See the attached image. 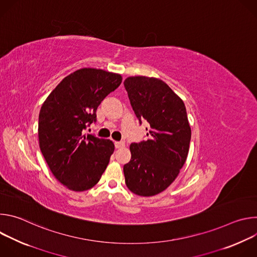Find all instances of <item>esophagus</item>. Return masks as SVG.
Segmentation results:
<instances>
[{"instance_id":"esophagus-1","label":"esophagus","mask_w":257,"mask_h":257,"mask_svg":"<svg viewBox=\"0 0 257 257\" xmlns=\"http://www.w3.org/2000/svg\"><path fill=\"white\" fill-rule=\"evenodd\" d=\"M125 146V142L124 141H116L115 142V148L116 149H121Z\"/></svg>"}]
</instances>
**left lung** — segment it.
<instances>
[{
  "mask_svg": "<svg viewBox=\"0 0 257 257\" xmlns=\"http://www.w3.org/2000/svg\"><path fill=\"white\" fill-rule=\"evenodd\" d=\"M139 124L149 123L146 140L131 143V160L124 165L125 183L140 196L167 189L185 164L191 140L186 107L164 81L145 76L124 81Z\"/></svg>",
  "mask_w": 257,
  "mask_h": 257,
  "instance_id": "1",
  "label": "left lung"
}]
</instances>
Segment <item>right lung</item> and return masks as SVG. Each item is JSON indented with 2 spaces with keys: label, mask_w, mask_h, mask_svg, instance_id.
<instances>
[{
  "label": "right lung",
  "mask_w": 257,
  "mask_h": 257,
  "mask_svg": "<svg viewBox=\"0 0 257 257\" xmlns=\"http://www.w3.org/2000/svg\"><path fill=\"white\" fill-rule=\"evenodd\" d=\"M121 82L116 73L79 69L65 77L42 105L40 148L53 175L70 190L93 187L114 153L111 140L82 134L96 122L97 106Z\"/></svg>",
  "instance_id": "right-lung-1"
}]
</instances>
